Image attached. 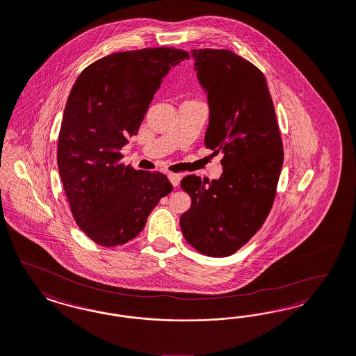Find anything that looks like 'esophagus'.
<instances>
[{
    "label": "esophagus",
    "instance_id": "1",
    "mask_svg": "<svg viewBox=\"0 0 356 356\" xmlns=\"http://www.w3.org/2000/svg\"><path fill=\"white\" fill-rule=\"evenodd\" d=\"M168 179H170V181H171L173 186H179L180 180H181V175H179V173H168Z\"/></svg>",
    "mask_w": 356,
    "mask_h": 356
}]
</instances>
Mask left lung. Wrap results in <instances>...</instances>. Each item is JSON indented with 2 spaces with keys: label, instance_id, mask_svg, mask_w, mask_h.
Listing matches in <instances>:
<instances>
[{
  "label": "left lung",
  "instance_id": "left-lung-1",
  "mask_svg": "<svg viewBox=\"0 0 356 356\" xmlns=\"http://www.w3.org/2000/svg\"><path fill=\"white\" fill-rule=\"evenodd\" d=\"M208 92L205 147L222 152L218 180L189 175L181 189L192 205L180 217L185 241L198 252L223 258L245 245L270 214L284 148L263 72L230 49H192Z\"/></svg>",
  "mask_w": 356,
  "mask_h": 356
}]
</instances>
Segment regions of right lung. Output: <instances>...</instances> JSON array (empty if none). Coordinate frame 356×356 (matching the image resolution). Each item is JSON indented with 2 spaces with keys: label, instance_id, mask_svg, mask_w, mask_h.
I'll return each mask as SVG.
<instances>
[{
  "label": "right lung",
  "instance_id": "obj_1",
  "mask_svg": "<svg viewBox=\"0 0 356 356\" xmlns=\"http://www.w3.org/2000/svg\"><path fill=\"white\" fill-rule=\"evenodd\" d=\"M189 59L175 47L114 52L77 77L64 109L58 167L77 226L99 245L127 243L140 233L161 197L171 193L160 172L121 163L155 92L173 65Z\"/></svg>",
  "mask_w": 356,
  "mask_h": 356
}]
</instances>
